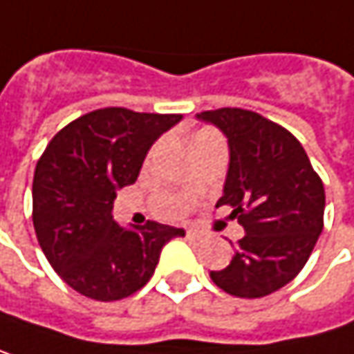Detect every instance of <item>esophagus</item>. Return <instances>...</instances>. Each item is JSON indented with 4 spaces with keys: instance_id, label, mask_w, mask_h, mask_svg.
<instances>
[{
    "instance_id": "1",
    "label": "esophagus",
    "mask_w": 354,
    "mask_h": 354,
    "mask_svg": "<svg viewBox=\"0 0 354 354\" xmlns=\"http://www.w3.org/2000/svg\"><path fill=\"white\" fill-rule=\"evenodd\" d=\"M186 239H190V241H203L205 235H203L198 229H188V231H186Z\"/></svg>"
}]
</instances>
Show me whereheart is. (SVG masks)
<instances>
[{
	"mask_svg": "<svg viewBox=\"0 0 354 354\" xmlns=\"http://www.w3.org/2000/svg\"><path fill=\"white\" fill-rule=\"evenodd\" d=\"M209 133H212V131H201V133H196L194 142H196L198 138H203V136H209ZM194 142H192V144H194ZM158 210H160L162 214H166V216H180V214H184V212L188 210V201L178 198V196H170V194H164V196L158 198Z\"/></svg>",
	"mask_w": 354,
	"mask_h": 354,
	"instance_id": "1",
	"label": "heart"
}]
</instances>
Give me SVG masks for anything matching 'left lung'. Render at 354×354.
I'll return each mask as SVG.
<instances>
[{
	"label": "left lung",
	"mask_w": 354,
	"mask_h": 354,
	"mask_svg": "<svg viewBox=\"0 0 354 354\" xmlns=\"http://www.w3.org/2000/svg\"><path fill=\"white\" fill-rule=\"evenodd\" d=\"M229 142V172L216 207L245 229L235 255L210 279L237 298H263L302 272L324 227V184L302 144L259 113L223 107L196 115Z\"/></svg>",
	"instance_id": "obj_1"
}]
</instances>
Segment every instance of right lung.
I'll use <instances>...</instances> for the list:
<instances>
[{
  "label": "right lung",
  "instance_id": "right-lung-1",
  "mask_svg": "<svg viewBox=\"0 0 354 354\" xmlns=\"http://www.w3.org/2000/svg\"><path fill=\"white\" fill-rule=\"evenodd\" d=\"M182 115L107 107L62 127L34 172L32 221L38 243L73 290L113 302L142 290L162 247L184 229L147 221L121 227L113 221L117 190L133 184L147 149Z\"/></svg>",
  "mask_w": 354,
  "mask_h": 354
}]
</instances>
